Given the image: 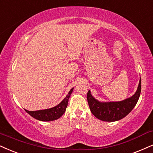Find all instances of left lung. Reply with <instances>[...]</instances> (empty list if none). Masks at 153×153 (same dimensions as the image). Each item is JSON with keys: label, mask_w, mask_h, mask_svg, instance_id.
I'll list each match as a JSON object with an SVG mask.
<instances>
[{"label": "left lung", "mask_w": 153, "mask_h": 153, "mask_svg": "<svg viewBox=\"0 0 153 153\" xmlns=\"http://www.w3.org/2000/svg\"><path fill=\"white\" fill-rule=\"evenodd\" d=\"M141 91V79L134 95L121 102H100L91 95L89 90L87 94L89 107L94 117L104 121H115L124 118L134 108L138 102Z\"/></svg>", "instance_id": "obj_1"}]
</instances>
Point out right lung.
<instances>
[{
    "label": "right lung",
    "mask_w": 153,
    "mask_h": 153,
    "mask_svg": "<svg viewBox=\"0 0 153 153\" xmlns=\"http://www.w3.org/2000/svg\"><path fill=\"white\" fill-rule=\"evenodd\" d=\"M73 90V88L71 89L68 94L65 97L61 103L58 104L56 107L51 108V109L39 110V111H28V110L26 109L25 110L31 117H32L37 120H39V121H50L59 119L65 111V109H66V107L68 106V99L70 97L71 93H72Z\"/></svg>",
    "instance_id": "right-lung-1"
}]
</instances>
